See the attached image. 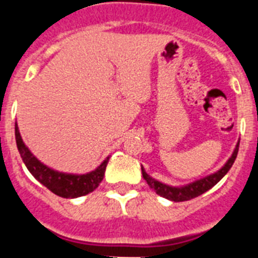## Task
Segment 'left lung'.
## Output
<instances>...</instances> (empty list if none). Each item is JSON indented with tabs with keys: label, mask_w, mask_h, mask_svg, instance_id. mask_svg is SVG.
Listing matches in <instances>:
<instances>
[{
	"label": "left lung",
	"mask_w": 258,
	"mask_h": 258,
	"mask_svg": "<svg viewBox=\"0 0 258 258\" xmlns=\"http://www.w3.org/2000/svg\"><path fill=\"white\" fill-rule=\"evenodd\" d=\"M238 146H240V141L237 142L236 147L233 150L230 158L225 162V165L220 170H217L213 174H209V175L204 176V178L194 180V182H190V183L180 184V186H171V184L163 183L161 180L155 179L151 175H149L146 172V170L143 169V166H142V175H143V178H145L150 187L153 188L158 196L163 197L166 200L174 201V202H183V201L192 200V198H196V197L201 196V194H204L208 190H210L213 186H216L226 175V172L230 170V167H232L234 161H236L237 153H238Z\"/></svg>",
	"instance_id": "8db88e82"
}]
</instances>
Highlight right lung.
<instances>
[{"label": "right lung", "mask_w": 258, "mask_h": 258, "mask_svg": "<svg viewBox=\"0 0 258 258\" xmlns=\"http://www.w3.org/2000/svg\"><path fill=\"white\" fill-rule=\"evenodd\" d=\"M16 131V143L22 158V162L25 163L26 169L46 188L54 192L56 196L62 198H78V197L87 196L92 192L99 186L103 178H104L105 167L109 161L107 157L96 169L86 174H72V172H62L57 170L50 169L49 166L44 165L41 161H38L34 157L32 151L28 149V146L24 143L18 130L17 121L14 125Z\"/></svg>", "instance_id": "obj_1"}]
</instances>
